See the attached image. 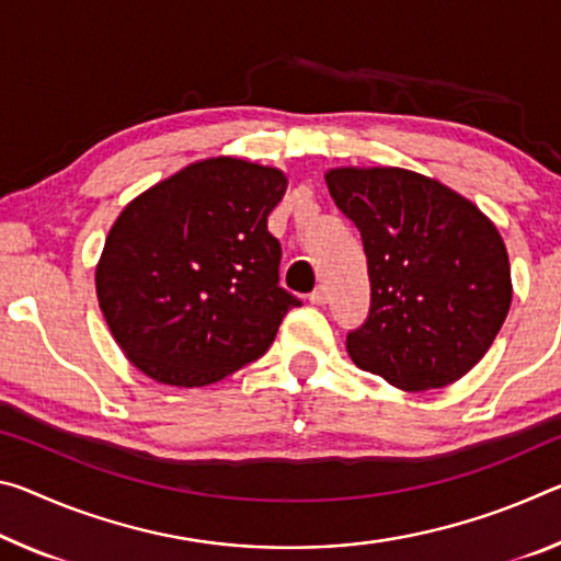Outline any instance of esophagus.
Listing matches in <instances>:
<instances>
[{
    "label": "esophagus",
    "mask_w": 561,
    "mask_h": 561,
    "mask_svg": "<svg viewBox=\"0 0 561 561\" xmlns=\"http://www.w3.org/2000/svg\"><path fill=\"white\" fill-rule=\"evenodd\" d=\"M327 287H317L312 295H309V301H312V305H317V307H322V305H327Z\"/></svg>",
    "instance_id": "1"
}]
</instances>
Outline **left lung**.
<instances>
[{
    "mask_svg": "<svg viewBox=\"0 0 561 561\" xmlns=\"http://www.w3.org/2000/svg\"><path fill=\"white\" fill-rule=\"evenodd\" d=\"M362 232L369 317L346 334L359 369L404 392L447 387L484 357L512 305L504 239L472 202L399 167L324 174Z\"/></svg>",
    "mask_w": 561,
    "mask_h": 561,
    "instance_id": "1",
    "label": "left lung"
}]
</instances>
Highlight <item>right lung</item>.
I'll return each instance as SVG.
<instances>
[{"mask_svg": "<svg viewBox=\"0 0 561 561\" xmlns=\"http://www.w3.org/2000/svg\"><path fill=\"white\" fill-rule=\"evenodd\" d=\"M279 169L237 157L194 162L131 199L96 264L106 327L159 385H215L260 359L301 301L279 287L282 247L266 217Z\"/></svg>", "mask_w": 561, "mask_h": 561, "instance_id": "1", "label": "right lung"}]
</instances>
